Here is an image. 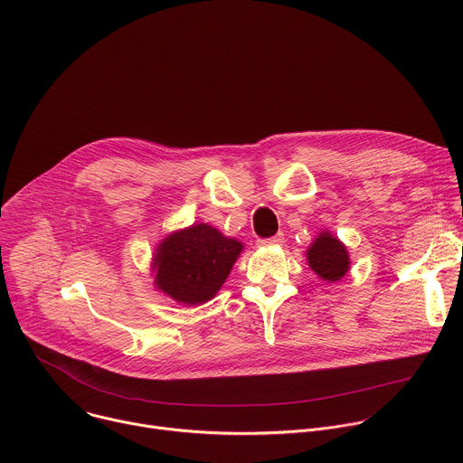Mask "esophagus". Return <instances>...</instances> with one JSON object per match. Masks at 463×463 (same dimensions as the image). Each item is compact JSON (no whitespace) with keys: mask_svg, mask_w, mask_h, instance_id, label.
<instances>
[{"mask_svg":"<svg viewBox=\"0 0 463 463\" xmlns=\"http://www.w3.org/2000/svg\"><path fill=\"white\" fill-rule=\"evenodd\" d=\"M283 240H285L283 232H278V234H276V236H272V238H263V240H258V245H260V247H269V245H281V243H283Z\"/></svg>","mask_w":463,"mask_h":463,"instance_id":"esophagus-1","label":"esophagus"}]
</instances>
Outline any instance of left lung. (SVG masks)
Here are the masks:
<instances>
[{"label": "left lung", "instance_id": "8db88e82", "mask_svg": "<svg viewBox=\"0 0 463 463\" xmlns=\"http://www.w3.org/2000/svg\"><path fill=\"white\" fill-rule=\"evenodd\" d=\"M307 256L310 269L326 281L341 279L350 269L346 247L328 232H323L316 238Z\"/></svg>", "mask_w": 463, "mask_h": 463}]
</instances>
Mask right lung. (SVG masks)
Returning a JSON list of instances; mask_svg holds the SVG:
<instances>
[{
    "label": "right lung",
    "instance_id": "1",
    "mask_svg": "<svg viewBox=\"0 0 463 463\" xmlns=\"http://www.w3.org/2000/svg\"><path fill=\"white\" fill-rule=\"evenodd\" d=\"M243 245L200 223L167 236L155 254V283L173 299L200 305L214 298Z\"/></svg>",
    "mask_w": 463,
    "mask_h": 463
}]
</instances>
